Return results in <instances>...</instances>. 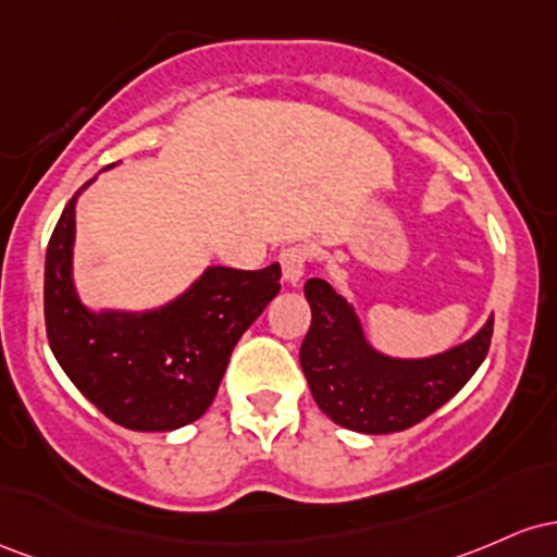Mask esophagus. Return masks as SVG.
<instances>
[{
    "label": "esophagus",
    "mask_w": 557,
    "mask_h": 557,
    "mask_svg": "<svg viewBox=\"0 0 557 557\" xmlns=\"http://www.w3.org/2000/svg\"><path fill=\"white\" fill-rule=\"evenodd\" d=\"M308 260H310L308 247L292 245V247L281 249L278 262H281V271H284L286 284H299V281H302L305 268H308Z\"/></svg>",
    "instance_id": "esophagus-1"
}]
</instances>
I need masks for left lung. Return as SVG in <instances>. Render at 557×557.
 I'll use <instances>...</instances> for the list:
<instances>
[{"instance_id":"1","label":"left lung","mask_w":557,"mask_h":557,"mask_svg":"<svg viewBox=\"0 0 557 557\" xmlns=\"http://www.w3.org/2000/svg\"><path fill=\"white\" fill-rule=\"evenodd\" d=\"M305 297L312 321L299 347V366L312 399L331 421L360 434L416 426L458 395L490 352L492 318L463 345L403 360L368 345L358 312L329 281L310 278Z\"/></svg>"}]
</instances>
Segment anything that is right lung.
Listing matches in <instances>:
<instances>
[{
  "label": "right lung",
  "instance_id": "add662e5",
  "mask_svg": "<svg viewBox=\"0 0 557 557\" xmlns=\"http://www.w3.org/2000/svg\"><path fill=\"white\" fill-rule=\"evenodd\" d=\"M94 181V178H91ZM62 210L44 265L49 347L67 379L117 426L173 431L215 399L236 342L278 295V262L262 271L210 265L158 310H89L73 284L76 202Z\"/></svg>",
  "mask_w": 557,
  "mask_h": 557
}]
</instances>
